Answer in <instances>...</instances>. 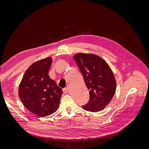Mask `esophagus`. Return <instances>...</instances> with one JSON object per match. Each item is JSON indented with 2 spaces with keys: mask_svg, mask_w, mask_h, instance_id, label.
Instances as JSON below:
<instances>
[{
  "mask_svg": "<svg viewBox=\"0 0 149 149\" xmlns=\"http://www.w3.org/2000/svg\"><path fill=\"white\" fill-rule=\"evenodd\" d=\"M68 92H69V90H68V88H63V93H64L67 94L68 93Z\"/></svg>",
  "mask_w": 149,
  "mask_h": 149,
  "instance_id": "obj_1",
  "label": "esophagus"
}]
</instances>
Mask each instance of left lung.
Returning <instances> with one entry per match:
<instances>
[{
    "instance_id": "obj_1",
    "label": "left lung",
    "mask_w": 149,
    "mask_h": 149,
    "mask_svg": "<svg viewBox=\"0 0 149 149\" xmlns=\"http://www.w3.org/2000/svg\"><path fill=\"white\" fill-rule=\"evenodd\" d=\"M73 57L90 94L89 102L83 108L91 112L103 110L116 91L117 83L111 69L106 61L94 54L79 53Z\"/></svg>"
}]
</instances>
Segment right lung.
<instances>
[{
    "label": "right lung",
    "instance_id": "add662e5",
    "mask_svg": "<svg viewBox=\"0 0 149 149\" xmlns=\"http://www.w3.org/2000/svg\"><path fill=\"white\" fill-rule=\"evenodd\" d=\"M52 58L35 62L24 74L19 86V96L26 109L40 117L55 113L63 90L49 76Z\"/></svg>",
    "mask_w": 149,
    "mask_h": 149
}]
</instances>
